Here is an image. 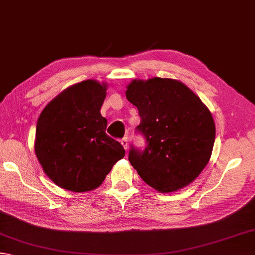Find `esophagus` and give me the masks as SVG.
Returning a JSON list of instances; mask_svg holds the SVG:
<instances>
[{
	"label": "esophagus",
	"instance_id": "1",
	"mask_svg": "<svg viewBox=\"0 0 255 255\" xmlns=\"http://www.w3.org/2000/svg\"><path fill=\"white\" fill-rule=\"evenodd\" d=\"M121 144L123 145V147L126 148V151H128V137H123L121 140Z\"/></svg>",
	"mask_w": 255,
	"mask_h": 255
}]
</instances>
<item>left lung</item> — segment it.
I'll return each instance as SVG.
<instances>
[{
	"label": "left lung",
	"instance_id": "8db88e82",
	"mask_svg": "<svg viewBox=\"0 0 255 255\" xmlns=\"http://www.w3.org/2000/svg\"><path fill=\"white\" fill-rule=\"evenodd\" d=\"M127 99L138 110L137 129L147 145L132 147L128 161L141 179L161 193L193 182L210 161L215 124L208 107L181 81L133 80Z\"/></svg>",
	"mask_w": 255,
	"mask_h": 255
}]
</instances>
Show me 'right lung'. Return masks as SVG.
Segmentation results:
<instances>
[{"label":"right lung","mask_w":255,"mask_h":255,"mask_svg":"<svg viewBox=\"0 0 255 255\" xmlns=\"http://www.w3.org/2000/svg\"><path fill=\"white\" fill-rule=\"evenodd\" d=\"M108 84L85 80L69 86L43 109L36 124L34 151L43 171L72 192L95 190L126 151L105 133L101 115Z\"/></svg>","instance_id":"1"}]
</instances>
